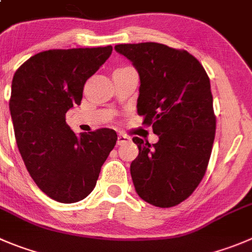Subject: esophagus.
I'll return each instance as SVG.
<instances>
[{
    "instance_id": "esophagus-1",
    "label": "esophagus",
    "mask_w": 252,
    "mask_h": 252,
    "mask_svg": "<svg viewBox=\"0 0 252 252\" xmlns=\"http://www.w3.org/2000/svg\"><path fill=\"white\" fill-rule=\"evenodd\" d=\"M130 141V137L126 135H124V133H119V136H117V145L121 146V145H125L126 142H128Z\"/></svg>"
}]
</instances>
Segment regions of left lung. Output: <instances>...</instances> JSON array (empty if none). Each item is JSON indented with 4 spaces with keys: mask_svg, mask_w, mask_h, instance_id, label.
<instances>
[{
    "mask_svg": "<svg viewBox=\"0 0 252 252\" xmlns=\"http://www.w3.org/2000/svg\"><path fill=\"white\" fill-rule=\"evenodd\" d=\"M140 76L137 112L152 125L157 143L132 141L138 156L130 171L145 202L169 208L186 200L204 177L215 137L210 80L187 50L159 43L115 45Z\"/></svg>",
    "mask_w": 252,
    "mask_h": 252,
    "instance_id": "1",
    "label": "left lung"
}]
</instances>
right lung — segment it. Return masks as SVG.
I'll list each match as a JSON object with an SVG mask.
<instances>
[{
	"label": "right lung",
	"instance_id": "obj_1",
	"mask_svg": "<svg viewBox=\"0 0 252 252\" xmlns=\"http://www.w3.org/2000/svg\"><path fill=\"white\" fill-rule=\"evenodd\" d=\"M111 53V45L45 50L13 75L9 111L17 146L35 184L59 203L92 193L116 145L114 130L75 135L65 121L66 111L80 105L84 84Z\"/></svg>",
	"mask_w": 252,
	"mask_h": 252
}]
</instances>
